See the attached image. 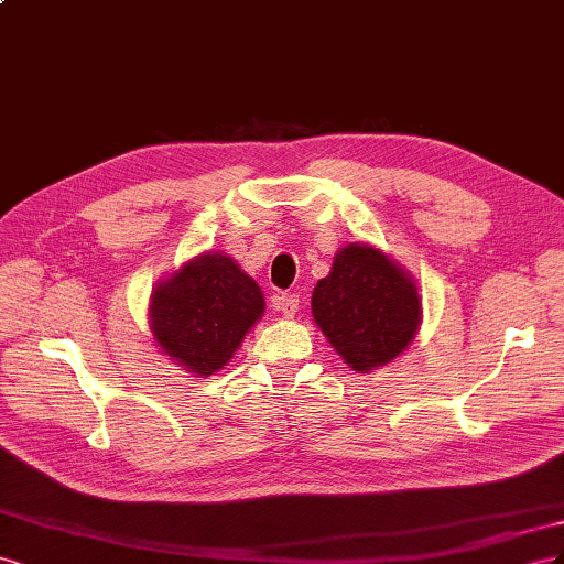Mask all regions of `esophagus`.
Here are the masks:
<instances>
[{"label": "esophagus", "instance_id": "1", "mask_svg": "<svg viewBox=\"0 0 564 564\" xmlns=\"http://www.w3.org/2000/svg\"><path fill=\"white\" fill-rule=\"evenodd\" d=\"M297 307H300V297L295 293H281V295L273 297V310L281 312L285 318L295 316Z\"/></svg>", "mask_w": 564, "mask_h": 564}]
</instances>
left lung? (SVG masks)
Segmentation results:
<instances>
[{
  "label": "left lung",
  "mask_w": 564,
  "mask_h": 564,
  "mask_svg": "<svg viewBox=\"0 0 564 564\" xmlns=\"http://www.w3.org/2000/svg\"><path fill=\"white\" fill-rule=\"evenodd\" d=\"M312 316L330 347L357 373H373L413 343L423 300L411 273L371 243L335 252L312 293Z\"/></svg>",
  "instance_id": "obj_1"
}]
</instances>
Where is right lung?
Segmentation results:
<instances>
[{
    "instance_id": "right-lung-1",
    "label": "right lung",
    "mask_w": 564,
    "mask_h": 564,
    "mask_svg": "<svg viewBox=\"0 0 564 564\" xmlns=\"http://www.w3.org/2000/svg\"><path fill=\"white\" fill-rule=\"evenodd\" d=\"M262 288L224 252H203L158 281L149 302L153 340L184 371L207 378L227 366L264 314Z\"/></svg>"
}]
</instances>
